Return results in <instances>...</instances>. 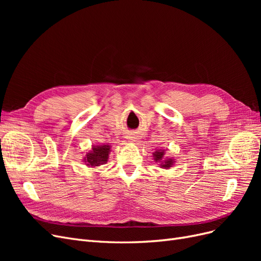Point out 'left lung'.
Returning <instances> with one entry per match:
<instances>
[{"instance_id": "8db88e82", "label": "left lung", "mask_w": 261, "mask_h": 261, "mask_svg": "<svg viewBox=\"0 0 261 261\" xmlns=\"http://www.w3.org/2000/svg\"><path fill=\"white\" fill-rule=\"evenodd\" d=\"M153 156H154V159H155V161H162V159H164V151L163 150H159V151H155L154 153H153ZM172 163H173V160L172 159H168V160H164L162 163H161V165H162V168L163 169H168V168H170L171 165H172Z\"/></svg>"}]
</instances>
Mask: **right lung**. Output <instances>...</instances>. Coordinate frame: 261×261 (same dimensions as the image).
<instances>
[{"instance_id":"1","label":"right lung","mask_w":261,"mask_h":261,"mask_svg":"<svg viewBox=\"0 0 261 261\" xmlns=\"http://www.w3.org/2000/svg\"><path fill=\"white\" fill-rule=\"evenodd\" d=\"M110 147L109 146H98L93 147L91 152L86 156V164L89 167H99V165L106 164L109 158Z\"/></svg>"}]
</instances>
